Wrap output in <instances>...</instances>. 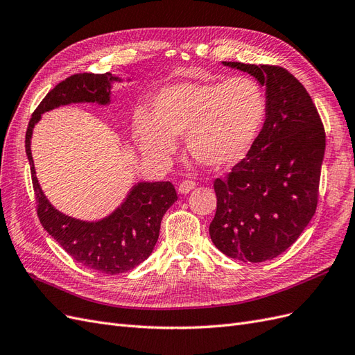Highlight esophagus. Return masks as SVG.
Instances as JSON below:
<instances>
[{
  "instance_id": "34e87169",
  "label": "esophagus",
  "mask_w": 355,
  "mask_h": 355,
  "mask_svg": "<svg viewBox=\"0 0 355 355\" xmlns=\"http://www.w3.org/2000/svg\"><path fill=\"white\" fill-rule=\"evenodd\" d=\"M194 188H196V182L194 180H184L179 185L178 191H179V194H188V192H191Z\"/></svg>"
}]
</instances>
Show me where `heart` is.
Masks as SVG:
<instances>
[{
	"label": "heart",
	"instance_id": "b5f03b06",
	"mask_svg": "<svg viewBox=\"0 0 355 355\" xmlns=\"http://www.w3.org/2000/svg\"><path fill=\"white\" fill-rule=\"evenodd\" d=\"M266 94L250 77L184 81L161 89L153 112L137 110L133 133L149 159L167 164L178 151V136L198 163L223 168L249 154L266 118Z\"/></svg>",
	"mask_w": 355,
	"mask_h": 355
}]
</instances>
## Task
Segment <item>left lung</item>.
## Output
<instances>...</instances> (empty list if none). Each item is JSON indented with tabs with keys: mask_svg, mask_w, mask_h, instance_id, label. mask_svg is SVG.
I'll return each instance as SVG.
<instances>
[{
	"mask_svg": "<svg viewBox=\"0 0 355 355\" xmlns=\"http://www.w3.org/2000/svg\"><path fill=\"white\" fill-rule=\"evenodd\" d=\"M265 87L268 110L249 154L227 179L214 180L216 214L210 239L241 262L271 261L286 252L313 219L326 133L313 99L280 67L223 62Z\"/></svg>",
	"mask_w": 355,
	"mask_h": 355,
	"instance_id": "left-lung-1",
	"label": "left lung"
}]
</instances>
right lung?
<instances>
[{"label": "right lung", "instance_id": "1", "mask_svg": "<svg viewBox=\"0 0 355 355\" xmlns=\"http://www.w3.org/2000/svg\"><path fill=\"white\" fill-rule=\"evenodd\" d=\"M130 81V78H127ZM114 73H75L50 90L32 114L26 130V155L38 202L40 222L73 261L105 274H121L141 265L153 253L164 213L178 200L170 182H137L124 201L99 220H81L59 211L47 200L37 179L31 139L41 115L71 103H111Z\"/></svg>", "mask_w": 355, "mask_h": 355}]
</instances>
